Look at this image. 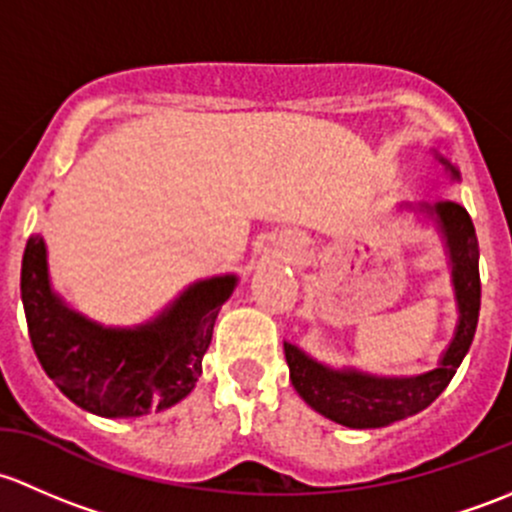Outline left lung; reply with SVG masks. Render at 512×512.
Returning <instances> with one entry per match:
<instances>
[{
    "instance_id": "left-lung-1",
    "label": "left lung",
    "mask_w": 512,
    "mask_h": 512,
    "mask_svg": "<svg viewBox=\"0 0 512 512\" xmlns=\"http://www.w3.org/2000/svg\"><path fill=\"white\" fill-rule=\"evenodd\" d=\"M444 162V160H441ZM456 175V170L444 162ZM439 219L451 251L453 286H456L458 318L456 337L446 350L441 367L419 377H370L362 372H335L318 365L298 347L286 345V362L291 367L295 392L323 416L352 429H374L424 412L453 379L458 365L471 347L481 310V273H478V239L466 209L456 202L436 204L429 209Z\"/></svg>"
}]
</instances>
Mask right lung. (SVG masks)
<instances>
[{
	"label": "right lung",
	"instance_id": "1",
	"mask_svg": "<svg viewBox=\"0 0 512 512\" xmlns=\"http://www.w3.org/2000/svg\"><path fill=\"white\" fill-rule=\"evenodd\" d=\"M234 286V276L194 283L155 323L108 330L51 291L41 236H29L21 258V303L41 367L73 404L105 419L162 412L192 392Z\"/></svg>",
	"mask_w": 512,
	"mask_h": 512
}]
</instances>
